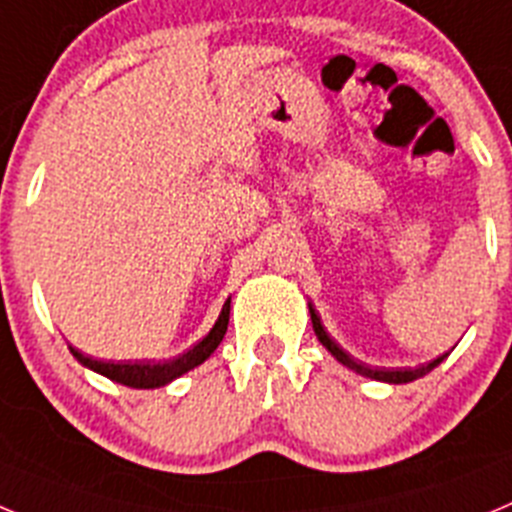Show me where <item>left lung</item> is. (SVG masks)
I'll use <instances>...</instances> for the list:
<instances>
[{
    "label": "left lung",
    "instance_id": "8db88e82",
    "mask_svg": "<svg viewBox=\"0 0 512 512\" xmlns=\"http://www.w3.org/2000/svg\"><path fill=\"white\" fill-rule=\"evenodd\" d=\"M310 318H312V328H315V336H318V341L323 343V346L328 348L330 354L336 356L343 366L354 369V372L361 374V377L379 379V382H390V384H408V382H413V379L425 377V374L431 372V369H436V366L443 361V356H438V359H433L431 364L418 366V369H372V366H366V364H361V361L351 359V356H348L346 351H343V348L328 336V330L323 328V323H320V315L315 312V307L312 305H310Z\"/></svg>",
    "mask_w": 512,
    "mask_h": 512
}]
</instances>
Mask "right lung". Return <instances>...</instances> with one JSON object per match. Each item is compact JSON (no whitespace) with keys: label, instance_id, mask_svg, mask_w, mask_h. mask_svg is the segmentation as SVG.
<instances>
[{"label":"right lung","instance_id":"right-lung-1","mask_svg":"<svg viewBox=\"0 0 512 512\" xmlns=\"http://www.w3.org/2000/svg\"><path fill=\"white\" fill-rule=\"evenodd\" d=\"M228 318H230V297L225 300L223 310L217 315L212 330L202 338L197 346H192L189 351H184L182 356H176L171 361H102L92 359V356H84L79 348L69 346L71 354L79 359V364H84L92 372L104 374L107 379L117 384H125V387H135V390H153V387H164V384L174 382L176 377L187 374L189 369L200 366L202 361L210 359V354L220 346L225 330H228Z\"/></svg>","mask_w":512,"mask_h":512}]
</instances>
